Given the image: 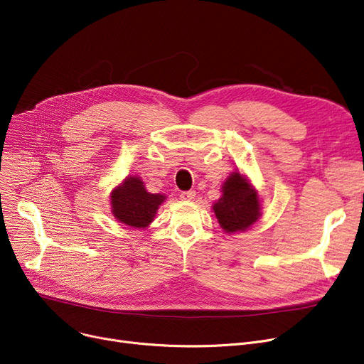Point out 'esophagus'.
<instances>
[{"instance_id":"esophagus-1","label":"esophagus","mask_w":364,"mask_h":364,"mask_svg":"<svg viewBox=\"0 0 364 364\" xmlns=\"http://www.w3.org/2000/svg\"><path fill=\"white\" fill-rule=\"evenodd\" d=\"M196 196V192H193V190H188V192H183L180 195V199L181 200H193Z\"/></svg>"}]
</instances>
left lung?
Masks as SVG:
<instances>
[{"label": "left lung", "mask_w": 364, "mask_h": 364, "mask_svg": "<svg viewBox=\"0 0 364 364\" xmlns=\"http://www.w3.org/2000/svg\"><path fill=\"white\" fill-rule=\"evenodd\" d=\"M220 227L227 235L246 232L261 217V199L252 183L235 169L221 186V198L213 205Z\"/></svg>", "instance_id": "obj_1"}]
</instances>
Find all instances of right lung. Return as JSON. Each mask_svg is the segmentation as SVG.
<instances>
[{"label":"right lung","mask_w":364,"mask_h":364,"mask_svg":"<svg viewBox=\"0 0 364 364\" xmlns=\"http://www.w3.org/2000/svg\"><path fill=\"white\" fill-rule=\"evenodd\" d=\"M166 196L150 193L137 176H128L110 192V211L118 223L144 230L156 217Z\"/></svg>","instance_id":"right-lung-1"}]
</instances>
